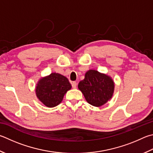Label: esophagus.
<instances>
[{
    "instance_id": "esophagus-1",
    "label": "esophagus",
    "mask_w": 153,
    "mask_h": 153,
    "mask_svg": "<svg viewBox=\"0 0 153 153\" xmlns=\"http://www.w3.org/2000/svg\"><path fill=\"white\" fill-rule=\"evenodd\" d=\"M71 85H72V88H76V87H77V83H76V82H73L71 83Z\"/></svg>"
}]
</instances>
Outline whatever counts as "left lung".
Wrapping results in <instances>:
<instances>
[{
  "instance_id": "obj_1",
  "label": "left lung",
  "mask_w": 153,
  "mask_h": 153,
  "mask_svg": "<svg viewBox=\"0 0 153 153\" xmlns=\"http://www.w3.org/2000/svg\"><path fill=\"white\" fill-rule=\"evenodd\" d=\"M78 88L89 104L100 107L112 98L114 83L108 75L90 69L85 73V78L79 82Z\"/></svg>"
}]
</instances>
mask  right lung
<instances>
[{"instance_id":"1","label":"right lung","mask_w":153,"mask_h":153,"mask_svg":"<svg viewBox=\"0 0 153 153\" xmlns=\"http://www.w3.org/2000/svg\"><path fill=\"white\" fill-rule=\"evenodd\" d=\"M71 88L68 78L58 73L42 77L37 84L36 96L47 107L53 108L62 102L65 94Z\"/></svg>"}]
</instances>
